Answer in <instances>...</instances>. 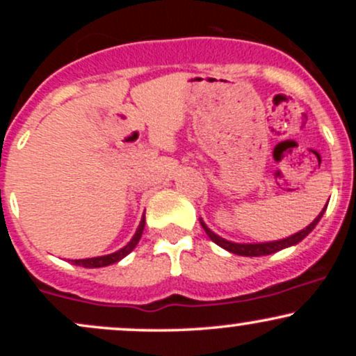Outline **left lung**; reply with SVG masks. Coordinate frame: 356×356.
I'll return each mask as SVG.
<instances>
[{
	"instance_id": "obj_1",
	"label": "left lung",
	"mask_w": 356,
	"mask_h": 356,
	"mask_svg": "<svg viewBox=\"0 0 356 356\" xmlns=\"http://www.w3.org/2000/svg\"><path fill=\"white\" fill-rule=\"evenodd\" d=\"M328 206V204H326ZM326 206L323 207V211L320 214L314 218V220L309 226H306L305 229L295 232V234L288 236V238L284 239H277V241H268V243H234V241H227L224 238H220V236L216 234L214 231H211L209 227H207V224L204 222L202 219L201 220V226L204 227V231H206V234L209 236L212 243H216L218 246H220L222 249H226V251L232 252V254H238V256H248V257H257V256H268V254H273V252H277L281 251V249H286V248H291V246H296L298 243H301L306 236L312 232L314 227H316V224L320 222V219L323 218V214H325L326 211Z\"/></svg>"
}]
</instances>
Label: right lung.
I'll use <instances>...</instances> for the list:
<instances>
[{
	"label": "right lung",
	"instance_id": "add662e5",
	"mask_svg": "<svg viewBox=\"0 0 356 356\" xmlns=\"http://www.w3.org/2000/svg\"><path fill=\"white\" fill-rule=\"evenodd\" d=\"M144 227H145V216H142L140 224H138L136 234H134V238L130 239L124 248L118 249V251H115V252H112V254L87 257V259H72V263L76 264V266H81V268H104V266H110V264H115L120 259H124L127 254H130L134 249H136L138 241H140V238H142Z\"/></svg>",
	"mask_w": 356,
	"mask_h": 356
}]
</instances>
